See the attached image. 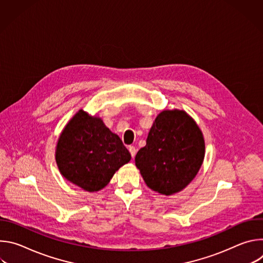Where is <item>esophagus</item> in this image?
I'll list each match as a JSON object with an SVG mask.
<instances>
[{
  "instance_id": "obj_1",
  "label": "esophagus",
  "mask_w": 263,
  "mask_h": 263,
  "mask_svg": "<svg viewBox=\"0 0 263 263\" xmlns=\"http://www.w3.org/2000/svg\"><path fill=\"white\" fill-rule=\"evenodd\" d=\"M129 152H130V154H131V156H132V158H134L135 157V155H136V148H135V146H133V145H129Z\"/></svg>"
}]
</instances>
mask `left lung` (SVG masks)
<instances>
[{"mask_svg":"<svg viewBox=\"0 0 263 263\" xmlns=\"http://www.w3.org/2000/svg\"><path fill=\"white\" fill-rule=\"evenodd\" d=\"M204 157L205 140L196 121L184 110L172 109L156 117L135 165L148 189L171 196L195 179Z\"/></svg>","mask_w":263,"mask_h":263,"instance_id":"1","label":"left lung"}]
</instances>
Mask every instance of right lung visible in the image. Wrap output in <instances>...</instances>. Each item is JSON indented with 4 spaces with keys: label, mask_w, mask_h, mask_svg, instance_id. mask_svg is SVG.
<instances>
[{
    "label": "right lung",
    "mask_w": 263,
    "mask_h": 263,
    "mask_svg": "<svg viewBox=\"0 0 263 263\" xmlns=\"http://www.w3.org/2000/svg\"><path fill=\"white\" fill-rule=\"evenodd\" d=\"M55 159L62 177L95 193L104 189L131 155L101 118L80 109L60 133Z\"/></svg>",
    "instance_id": "1"
}]
</instances>
